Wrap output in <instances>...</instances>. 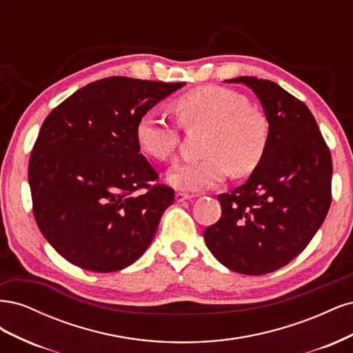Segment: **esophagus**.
I'll use <instances>...</instances> for the list:
<instances>
[{
    "label": "esophagus",
    "instance_id": "1",
    "mask_svg": "<svg viewBox=\"0 0 353 353\" xmlns=\"http://www.w3.org/2000/svg\"><path fill=\"white\" fill-rule=\"evenodd\" d=\"M191 197H193V196L185 194V193H176V194H175V200H176L178 203H181V201H185V200H190Z\"/></svg>",
    "mask_w": 353,
    "mask_h": 353
}]
</instances>
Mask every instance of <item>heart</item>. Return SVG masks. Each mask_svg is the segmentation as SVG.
Segmentation results:
<instances>
[{
	"label": "heart",
	"instance_id": "1",
	"mask_svg": "<svg viewBox=\"0 0 353 353\" xmlns=\"http://www.w3.org/2000/svg\"><path fill=\"white\" fill-rule=\"evenodd\" d=\"M175 110L187 128H208L203 147L208 156L170 169L168 183L172 187L184 191L212 188L230 170L244 176L262 162L270 143V123L239 91L209 85L179 97ZM135 140L144 154L169 160L176 152L179 134L162 113L147 110L137 121Z\"/></svg>",
	"mask_w": 353,
	"mask_h": 353
}]
</instances>
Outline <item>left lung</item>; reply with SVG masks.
<instances>
[{
	"mask_svg": "<svg viewBox=\"0 0 353 353\" xmlns=\"http://www.w3.org/2000/svg\"><path fill=\"white\" fill-rule=\"evenodd\" d=\"M259 99L270 143L259 166L218 196L221 219L205 230L212 254L228 270L263 275L305 250L331 205L333 162L306 104L272 81L240 77Z\"/></svg>",
	"mask_w": 353,
	"mask_h": 353,
	"instance_id": "8db88e82",
	"label": "left lung"
}]
</instances>
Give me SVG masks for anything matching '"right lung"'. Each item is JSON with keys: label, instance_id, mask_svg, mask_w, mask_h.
Masks as SVG:
<instances>
[{"label": "right lung", "instance_id": "1", "mask_svg": "<svg viewBox=\"0 0 353 353\" xmlns=\"http://www.w3.org/2000/svg\"><path fill=\"white\" fill-rule=\"evenodd\" d=\"M184 82L112 77L88 83L52 110L30 153L34 216L70 263L114 272L153 241L175 191L140 154L138 117Z\"/></svg>", "mask_w": 353, "mask_h": 353}]
</instances>
